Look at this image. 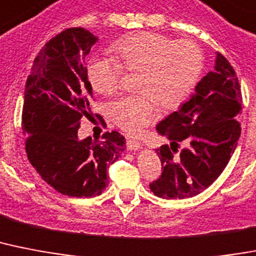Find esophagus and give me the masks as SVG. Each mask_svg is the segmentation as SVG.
Returning <instances> with one entry per match:
<instances>
[{"instance_id": "34e87169", "label": "esophagus", "mask_w": 256, "mask_h": 256, "mask_svg": "<svg viewBox=\"0 0 256 256\" xmlns=\"http://www.w3.org/2000/svg\"><path fill=\"white\" fill-rule=\"evenodd\" d=\"M140 143L136 142V140H128L126 142V148H128V151H136V150L140 148Z\"/></svg>"}]
</instances>
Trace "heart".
<instances>
[{"mask_svg": "<svg viewBox=\"0 0 256 256\" xmlns=\"http://www.w3.org/2000/svg\"><path fill=\"white\" fill-rule=\"evenodd\" d=\"M117 56L89 60L88 78L100 94L120 90L124 68L140 70L138 89L142 93L124 97L112 109L113 121L132 136H138L156 118L159 102L166 109L182 105L200 78L202 51L194 42L178 40L159 32H135L116 42Z\"/></svg>", "mask_w": 256, "mask_h": 256, "instance_id": "1", "label": "heart"}]
</instances>
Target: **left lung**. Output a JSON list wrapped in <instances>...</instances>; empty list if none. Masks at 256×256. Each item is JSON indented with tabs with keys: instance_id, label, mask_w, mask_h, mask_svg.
<instances>
[{
	"instance_id": "left-lung-1",
	"label": "left lung",
	"mask_w": 256,
	"mask_h": 256,
	"mask_svg": "<svg viewBox=\"0 0 256 256\" xmlns=\"http://www.w3.org/2000/svg\"><path fill=\"white\" fill-rule=\"evenodd\" d=\"M240 102L236 70L218 52L214 70L201 78L190 100L156 126L171 143L156 148L163 172L150 184L155 196L182 200L213 184L238 144ZM180 144H184L182 150Z\"/></svg>"
}]
</instances>
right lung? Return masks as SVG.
<instances>
[{
  "label": "right lung",
  "mask_w": 256,
  "mask_h": 256,
  "mask_svg": "<svg viewBox=\"0 0 256 256\" xmlns=\"http://www.w3.org/2000/svg\"><path fill=\"white\" fill-rule=\"evenodd\" d=\"M96 42L82 27L55 35L34 59L24 88L22 128L28 162L47 184L70 197L101 194L109 182L108 168L126 144L118 132L94 140L78 138L81 118L90 117L93 90L85 58Z\"/></svg>",
  "instance_id": "1"
}]
</instances>
